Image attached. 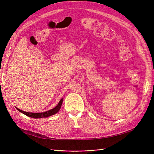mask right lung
<instances>
[{
    "mask_svg": "<svg viewBox=\"0 0 154 154\" xmlns=\"http://www.w3.org/2000/svg\"><path fill=\"white\" fill-rule=\"evenodd\" d=\"M62 102H63V99H61V100L60 101L58 104L57 105V106H55L54 108L53 109L49 110L47 112H40V113H32V112H27L25 111H22L20 109H18L17 108V109L20 112L23 113L24 114L26 115L27 116L30 118H48L49 116H51L52 115H54L55 114H57L58 112L60 110V108H61L62 105Z\"/></svg>",
    "mask_w": 154,
    "mask_h": 154,
    "instance_id": "obj_1",
    "label": "right lung"
}]
</instances>
